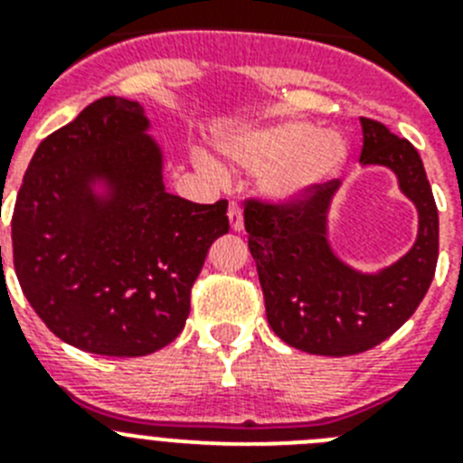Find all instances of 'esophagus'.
Instances as JSON below:
<instances>
[{
	"label": "esophagus",
	"instance_id": "34e87169",
	"mask_svg": "<svg viewBox=\"0 0 463 463\" xmlns=\"http://www.w3.org/2000/svg\"><path fill=\"white\" fill-rule=\"evenodd\" d=\"M227 215H229V227H232V232H241V229H243V213H241V208L236 206V203H232Z\"/></svg>",
	"mask_w": 463,
	"mask_h": 463
}]
</instances>
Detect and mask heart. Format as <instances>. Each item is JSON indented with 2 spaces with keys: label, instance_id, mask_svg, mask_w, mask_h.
<instances>
[{
  "label": "heart",
  "instance_id": "heart-1",
  "mask_svg": "<svg viewBox=\"0 0 463 463\" xmlns=\"http://www.w3.org/2000/svg\"><path fill=\"white\" fill-rule=\"evenodd\" d=\"M229 165L264 171L261 190L273 202H297L334 181L345 166L350 146L336 129H320L308 120H278L248 125L220 141ZM196 166L218 178L220 169L206 153H194Z\"/></svg>",
  "mask_w": 463,
  "mask_h": 463
}]
</instances>
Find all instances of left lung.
Masks as SVG:
<instances>
[{"label": "left lung", "instance_id": "left-lung-1", "mask_svg": "<svg viewBox=\"0 0 463 463\" xmlns=\"http://www.w3.org/2000/svg\"><path fill=\"white\" fill-rule=\"evenodd\" d=\"M362 166H387L417 208V239L375 273L353 269L329 243V208L341 181L297 202H245L248 248L276 336L310 354L345 357L390 338L417 310L439 261V208L420 153L383 122L362 118Z\"/></svg>", "mask_w": 463, "mask_h": 463}]
</instances>
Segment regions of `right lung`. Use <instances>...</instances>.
Masks as SVG:
<instances>
[{
  "instance_id": "1",
  "label": "right lung",
  "mask_w": 463,
  "mask_h": 463,
  "mask_svg": "<svg viewBox=\"0 0 463 463\" xmlns=\"http://www.w3.org/2000/svg\"><path fill=\"white\" fill-rule=\"evenodd\" d=\"M148 129L138 101H92L41 141L15 199L20 288L48 329L85 353L143 357L169 345L208 248L229 232L224 199L166 192Z\"/></svg>"
}]
</instances>
